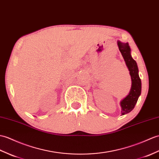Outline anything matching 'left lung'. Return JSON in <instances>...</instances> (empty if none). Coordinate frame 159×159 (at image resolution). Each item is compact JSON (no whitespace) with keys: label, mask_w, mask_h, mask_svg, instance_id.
I'll use <instances>...</instances> for the list:
<instances>
[{"label":"left lung","mask_w":159,"mask_h":159,"mask_svg":"<svg viewBox=\"0 0 159 159\" xmlns=\"http://www.w3.org/2000/svg\"><path fill=\"white\" fill-rule=\"evenodd\" d=\"M119 51L123 55L124 60L129 70L131 78V88L129 93L120 102L122 108V115L130 112L134 108L138 102V98L141 94L142 83L138 74V68L136 61L132 58L131 55V49L128 43H123L120 41L117 42Z\"/></svg>","instance_id":"left-lung-1"}]
</instances>
